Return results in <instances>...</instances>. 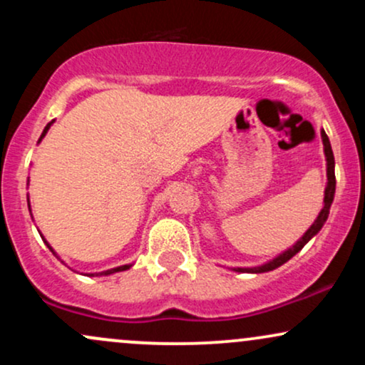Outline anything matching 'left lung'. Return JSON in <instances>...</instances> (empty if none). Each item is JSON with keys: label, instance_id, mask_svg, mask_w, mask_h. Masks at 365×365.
Here are the masks:
<instances>
[{"label": "left lung", "instance_id": "8db88e82", "mask_svg": "<svg viewBox=\"0 0 365 365\" xmlns=\"http://www.w3.org/2000/svg\"><path fill=\"white\" fill-rule=\"evenodd\" d=\"M321 137H322V144H324L326 161H328V185H326V190H324V206H322L319 216H317V220L314 221L311 228H309L307 232L304 233V237L300 238V240L297 242L295 245L290 247L288 250H284L283 254H279L278 257L273 259V261L262 264V266H257V267H235V271H238V273H267V271L276 269V267H279L282 264L290 261V259L297 252H300V250L304 249V245L307 244V242L311 240V238L316 235V233H319L322 225L326 223V220H328V216H329V207H331V204H333V199H334L336 178H334V156H333V150H331L329 139H328V135H326L324 130L321 132Z\"/></svg>", "mask_w": 365, "mask_h": 365}]
</instances>
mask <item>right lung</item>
Returning a JSON list of instances; mask_svg holds the SVG:
<instances>
[{"mask_svg": "<svg viewBox=\"0 0 365 365\" xmlns=\"http://www.w3.org/2000/svg\"><path fill=\"white\" fill-rule=\"evenodd\" d=\"M51 123H53V121H51ZM51 123L46 125V128H44L43 135H41V139H43V137L46 135V133H48V130H49V127H51ZM41 139H39V140H41ZM44 242H46V240H44ZM46 245H48L49 249H51V245H49L48 242H46ZM51 252L54 254V250H53V249H51ZM128 267H130V264H125V266H118V267H113V269H110V271H104V273H101V274H113V273H118V271H127ZM91 276H94V274H91Z\"/></svg>", "mask_w": 365, "mask_h": 365, "instance_id": "add662e5", "label": "right lung"}]
</instances>
